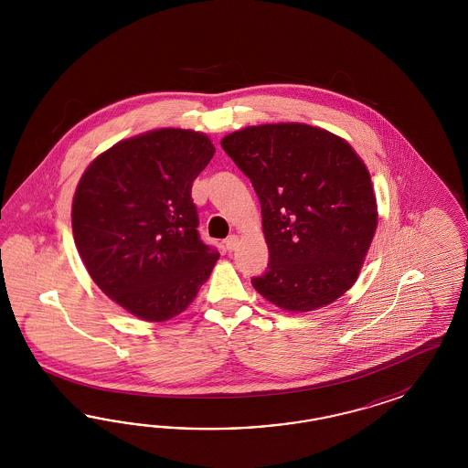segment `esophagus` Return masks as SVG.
Returning a JSON list of instances; mask_svg holds the SVG:
<instances>
[{"label":"esophagus","instance_id":"1","mask_svg":"<svg viewBox=\"0 0 468 468\" xmlns=\"http://www.w3.org/2000/svg\"><path fill=\"white\" fill-rule=\"evenodd\" d=\"M225 247H227L228 252L237 250V247H239V237H237V235L228 237L227 240H225Z\"/></svg>","mask_w":468,"mask_h":468}]
</instances>
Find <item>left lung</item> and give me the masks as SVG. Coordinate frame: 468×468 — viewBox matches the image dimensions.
I'll return each mask as SVG.
<instances>
[{
	"mask_svg": "<svg viewBox=\"0 0 468 468\" xmlns=\"http://www.w3.org/2000/svg\"><path fill=\"white\" fill-rule=\"evenodd\" d=\"M221 147L252 182L270 249L255 290L288 312L340 298L364 264L378 227L366 165L352 145L303 123L247 127Z\"/></svg>",
	"mask_w": 468,
	"mask_h": 468,
	"instance_id": "left-lung-1",
	"label": "left lung"
}]
</instances>
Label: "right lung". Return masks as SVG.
Wrapping results in <instances>:
<instances>
[{"label": "right lung", "mask_w": 468, "mask_h": 468, "mask_svg": "<svg viewBox=\"0 0 468 468\" xmlns=\"http://www.w3.org/2000/svg\"><path fill=\"white\" fill-rule=\"evenodd\" d=\"M214 156L204 133L161 128L118 142L85 170L71 228L94 283L144 321L184 312L219 252L198 235L192 182Z\"/></svg>", "instance_id": "add662e5"}]
</instances>
